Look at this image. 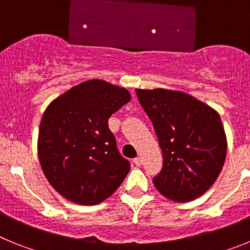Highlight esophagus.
<instances>
[{"mask_svg":"<svg viewBox=\"0 0 250 250\" xmlns=\"http://www.w3.org/2000/svg\"><path fill=\"white\" fill-rule=\"evenodd\" d=\"M134 164H135L136 167H141V164H143V159H141L140 156L135 158L134 159Z\"/></svg>","mask_w":250,"mask_h":250,"instance_id":"34e87169","label":"esophagus"}]
</instances>
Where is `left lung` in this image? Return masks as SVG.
<instances>
[{"mask_svg": "<svg viewBox=\"0 0 250 250\" xmlns=\"http://www.w3.org/2000/svg\"><path fill=\"white\" fill-rule=\"evenodd\" d=\"M163 152V169L152 180L165 198L178 203L202 196L219 176L227 135L219 114L182 91L136 89Z\"/></svg>", "mask_w": 250, "mask_h": 250, "instance_id": "obj_1", "label": "left lung"}]
</instances>
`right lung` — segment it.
Listing matches in <instances>:
<instances>
[{
	"label": "right lung",
	"mask_w": 250,
	"mask_h": 250,
	"mask_svg": "<svg viewBox=\"0 0 250 250\" xmlns=\"http://www.w3.org/2000/svg\"><path fill=\"white\" fill-rule=\"evenodd\" d=\"M131 96L124 87L94 79L51 101L37 140L47 182L65 199L95 205L120 187L130 170L116 149L107 120Z\"/></svg>",
	"instance_id": "add662e5"
}]
</instances>
